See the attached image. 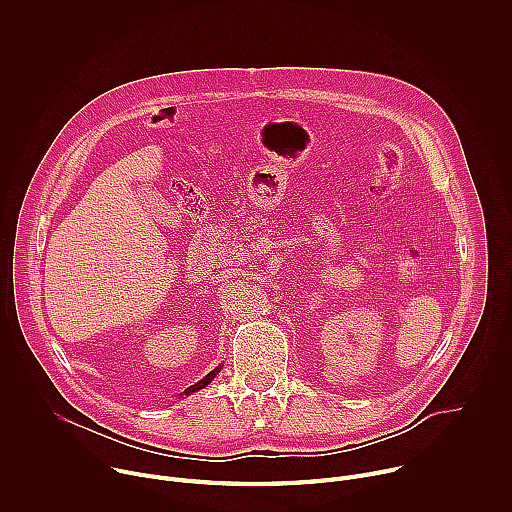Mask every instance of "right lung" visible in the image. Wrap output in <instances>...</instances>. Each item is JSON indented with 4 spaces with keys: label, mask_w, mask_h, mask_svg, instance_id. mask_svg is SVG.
I'll list each match as a JSON object with an SVG mask.
<instances>
[{
    "label": "right lung",
    "mask_w": 512,
    "mask_h": 512,
    "mask_svg": "<svg viewBox=\"0 0 512 512\" xmlns=\"http://www.w3.org/2000/svg\"><path fill=\"white\" fill-rule=\"evenodd\" d=\"M218 371H221V367H216L214 371H210V373H208V375H206L202 381H198L196 385H190V387H188L184 393H186V395H190V393H194V391H198V389H204V387H206V385H208V383H210V381L216 377V373H218Z\"/></svg>",
    "instance_id": "add662e5"
}]
</instances>
